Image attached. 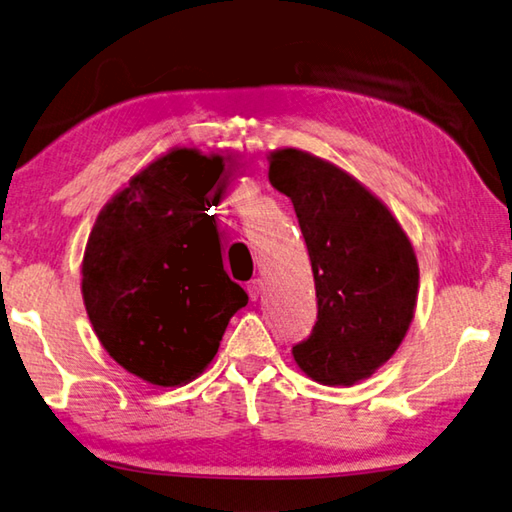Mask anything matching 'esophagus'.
Returning <instances> with one entry per match:
<instances>
[{"label":"esophagus","mask_w":512,"mask_h":512,"mask_svg":"<svg viewBox=\"0 0 512 512\" xmlns=\"http://www.w3.org/2000/svg\"><path fill=\"white\" fill-rule=\"evenodd\" d=\"M260 289H263V281H260V278H254V281L247 283V294H249V298H252V301H258Z\"/></svg>","instance_id":"esophagus-1"}]
</instances>
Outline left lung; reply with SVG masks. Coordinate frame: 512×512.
<instances>
[{
	"label": "left lung",
	"instance_id": "1",
	"mask_svg": "<svg viewBox=\"0 0 512 512\" xmlns=\"http://www.w3.org/2000/svg\"><path fill=\"white\" fill-rule=\"evenodd\" d=\"M310 254L318 316L294 361L323 385H354L406 339L419 294L417 254L381 198L352 173L294 147L267 156Z\"/></svg>",
	"mask_w": 512,
	"mask_h": 512
}]
</instances>
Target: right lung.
I'll return each instance as SVG.
<instances>
[{"label": "right lung", "mask_w": 512, "mask_h": 512, "mask_svg": "<svg viewBox=\"0 0 512 512\" xmlns=\"http://www.w3.org/2000/svg\"><path fill=\"white\" fill-rule=\"evenodd\" d=\"M225 160L189 147L162 153L111 196L86 240L82 298L95 336L115 363L160 388L205 372L247 305L207 216Z\"/></svg>", "instance_id": "1"}]
</instances>
